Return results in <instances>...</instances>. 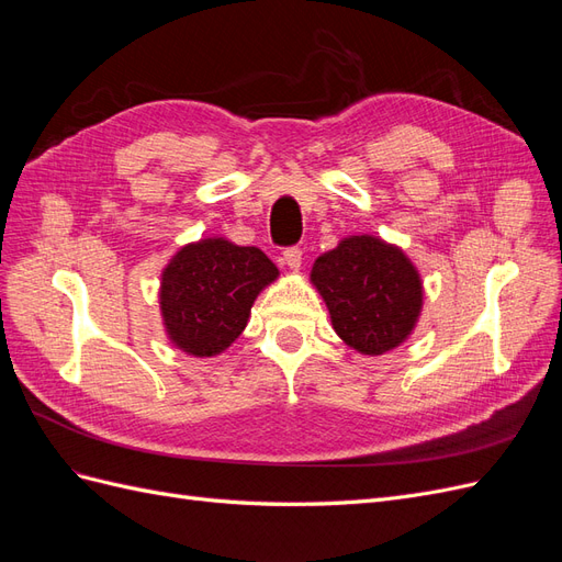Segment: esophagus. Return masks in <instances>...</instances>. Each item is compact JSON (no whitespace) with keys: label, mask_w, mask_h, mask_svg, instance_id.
I'll list each match as a JSON object with an SVG mask.
<instances>
[{"label":"esophagus","mask_w":562,"mask_h":562,"mask_svg":"<svg viewBox=\"0 0 562 562\" xmlns=\"http://www.w3.org/2000/svg\"><path fill=\"white\" fill-rule=\"evenodd\" d=\"M283 265H285L288 269L297 271V269L302 267V250H300V248H288V250H283Z\"/></svg>","instance_id":"1"}]
</instances>
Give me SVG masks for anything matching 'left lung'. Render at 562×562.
I'll list each match as a JSON object with an SVG mask.
<instances>
[{"label": "left lung", "mask_w": 562, "mask_h": 562, "mask_svg": "<svg viewBox=\"0 0 562 562\" xmlns=\"http://www.w3.org/2000/svg\"><path fill=\"white\" fill-rule=\"evenodd\" d=\"M310 281L345 345L363 356L401 347L424 307L419 269L405 250L372 234H351L321 252Z\"/></svg>", "instance_id": "left-lung-1"}]
</instances>
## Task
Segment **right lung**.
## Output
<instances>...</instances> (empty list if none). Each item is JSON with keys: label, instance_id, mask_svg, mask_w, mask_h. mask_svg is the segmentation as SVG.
<instances>
[{"label": "right lung", "instance_id": "add662e5", "mask_svg": "<svg viewBox=\"0 0 562 562\" xmlns=\"http://www.w3.org/2000/svg\"><path fill=\"white\" fill-rule=\"evenodd\" d=\"M279 269L255 246L206 236L178 248L161 269L159 312L168 342L194 359L232 347L250 318L252 302Z\"/></svg>", "mask_w": 562, "mask_h": 562}]
</instances>
